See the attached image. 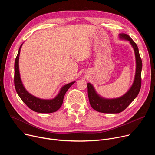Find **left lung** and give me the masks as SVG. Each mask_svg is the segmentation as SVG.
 <instances>
[{
    "mask_svg": "<svg viewBox=\"0 0 155 155\" xmlns=\"http://www.w3.org/2000/svg\"><path fill=\"white\" fill-rule=\"evenodd\" d=\"M119 37L120 39L129 41L134 49L136 61L134 80L127 93L123 96L115 99H106L101 97L96 93L93 84L88 83L87 95L90 105L93 109L99 112L105 114H118L123 112L137 96L141 87L142 62L139 54L137 45L133 40L126 34H120Z\"/></svg>",
    "mask_w": 155,
    "mask_h": 155,
    "instance_id": "8db88e82",
    "label": "left lung"
}]
</instances>
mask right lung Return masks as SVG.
I'll return each instance as SVG.
<instances>
[{
	"label": "right lung",
	"mask_w": 155,
	"mask_h": 155,
	"mask_svg": "<svg viewBox=\"0 0 155 155\" xmlns=\"http://www.w3.org/2000/svg\"><path fill=\"white\" fill-rule=\"evenodd\" d=\"M23 45L21 44L19 48V51L15 62V77L14 82L17 94L25 103V104L33 111L38 113L50 114L56 112L61 107L64 95L69 87L75 82L73 81L63 86L59 91L58 95L51 99H42L34 96L30 94L23 86L21 80L19 71V56L20 54L21 48Z\"/></svg>",
	"instance_id": "1"
}]
</instances>
